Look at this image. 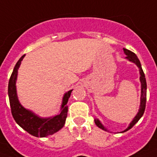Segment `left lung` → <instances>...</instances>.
<instances>
[{"label": "left lung", "instance_id": "left-lung-1", "mask_svg": "<svg viewBox=\"0 0 157 157\" xmlns=\"http://www.w3.org/2000/svg\"><path fill=\"white\" fill-rule=\"evenodd\" d=\"M124 50V54L126 55V58L127 60H129L131 63H133L135 64L136 65L137 67L139 68V72H140V87H141V91H140V109L138 110V113L136 114V115L134 117V119L132 120V121L130 122L129 126L127 127L126 129L124 130H123L121 133L123 132H125L127 130H129L130 129H131L132 127L136 124L137 122L139 121V120L140 118L142 117L143 114L145 112V109H146V78H145V74L142 70V67H141V64H140V62L139 58H137V56L133 52H131L130 50H128L126 48H123ZM94 123L97 126L102 129V130H105V131H109L106 128H105L104 125L102 124V123L100 122L99 119H94Z\"/></svg>", "mask_w": 157, "mask_h": 157}]
</instances>
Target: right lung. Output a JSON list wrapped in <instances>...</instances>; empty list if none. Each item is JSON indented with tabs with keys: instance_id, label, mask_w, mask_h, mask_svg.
<instances>
[{
	"instance_id": "right-lung-1",
	"label": "right lung",
	"mask_w": 157,
	"mask_h": 157,
	"mask_svg": "<svg viewBox=\"0 0 157 157\" xmlns=\"http://www.w3.org/2000/svg\"><path fill=\"white\" fill-rule=\"evenodd\" d=\"M23 55L15 66L8 83V96L11 105V114L15 121L24 130L36 137H46L53 135L63 127L67 115V101L73 90L63 94L60 112L51 117H41L30 109L23 107L19 101L17 93V79Z\"/></svg>"
}]
</instances>
